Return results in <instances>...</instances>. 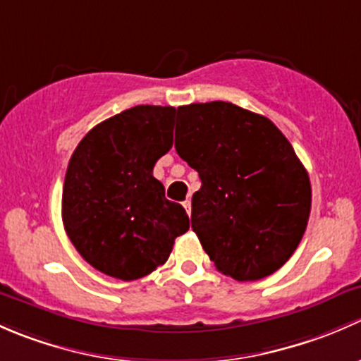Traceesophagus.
I'll list each match as a JSON object with an SVG mask.
<instances>
[{
    "mask_svg": "<svg viewBox=\"0 0 361 361\" xmlns=\"http://www.w3.org/2000/svg\"><path fill=\"white\" fill-rule=\"evenodd\" d=\"M182 205H184V208H185V212H188V215L189 214H191V200H185V202L184 203H182Z\"/></svg>",
    "mask_w": 361,
    "mask_h": 361,
    "instance_id": "34e87169",
    "label": "esophagus"
}]
</instances>
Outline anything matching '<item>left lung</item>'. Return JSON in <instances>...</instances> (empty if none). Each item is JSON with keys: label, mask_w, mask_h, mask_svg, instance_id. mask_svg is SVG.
I'll return each instance as SVG.
<instances>
[{"label": "left lung", "mask_w": 361, "mask_h": 361, "mask_svg": "<svg viewBox=\"0 0 361 361\" xmlns=\"http://www.w3.org/2000/svg\"><path fill=\"white\" fill-rule=\"evenodd\" d=\"M176 149L202 179L191 226L215 267L238 281L280 269L306 231L311 184L278 126L231 102L189 104Z\"/></svg>", "instance_id": "1"}]
</instances>
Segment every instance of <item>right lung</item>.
<instances>
[{
    "label": "right lung",
    "mask_w": 361,
    "mask_h": 361,
    "mask_svg": "<svg viewBox=\"0 0 361 361\" xmlns=\"http://www.w3.org/2000/svg\"><path fill=\"white\" fill-rule=\"evenodd\" d=\"M170 106H135L102 121L69 159L62 221L90 266L118 280H137L163 266L176 238L189 229L179 203L153 177L173 144Z\"/></svg>",
    "instance_id": "right-lung-1"
}]
</instances>
